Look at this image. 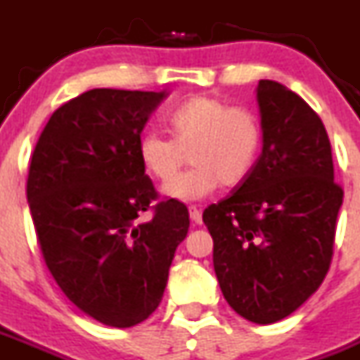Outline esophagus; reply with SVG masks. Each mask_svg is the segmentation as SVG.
<instances>
[{
    "label": "esophagus",
    "instance_id": "esophagus-1",
    "mask_svg": "<svg viewBox=\"0 0 360 360\" xmlns=\"http://www.w3.org/2000/svg\"><path fill=\"white\" fill-rule=\"evenodd\" d=\"M188 212H190V219H192V221L194 223H201L203 221V216H201V210H199L198 207H195V205H190L188 207Z\"/></svg>",
    "mask_w": 360,
    "mask_h": 360
}]
</instances>
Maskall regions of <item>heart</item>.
Instances as JSON below:
<instances>
[{"mask_svg":"<svg viewBox=\"0 0 360 360\" xmlns=\"http://www.w3.org/2000/svg\"><path fill=\"white\" fill-rule=\"evenodd\" d=\"M166 122L174 139L148 131L139 141V159L152 177L167 181L191 152L193 168L162 186V194L177 201H199L219 185H241L264 144L255 110L214 96H192L172 110Z\"/></svg>","mask_w":360,"mask_h":360,"instance_id":"obj_1","label":"heart"}]
</instances>
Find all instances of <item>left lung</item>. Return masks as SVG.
<instances>
[{"instance_id":"left-lung-1","label":"left lung","mask_w":360,"mask_h":360,"mask_svg":"<svg viewBox=\"0 0 360 360\" xmlns=\"http://www.w3.org/2000/svg\"><path fill=\"white\" fill-rule=\"evenodd\" d=\"M264 146L232 195L205 208L214 271L229 306L255 324L297 311L333 256L342 188L319 115L282 84L259 80Z\"/></svg>"}]
</instances>
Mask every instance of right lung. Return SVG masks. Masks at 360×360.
<instances>
[{
	"instance_id": "right-lung-1",
	"label": "right lung",
	"mask_w": 360,
	"mask_h": 360,
	"mask_svg": "<svg viewBox=\"0 0 360 360\" xmlns=\"http://www.w3.org/2000/svg\"><path fill=\"white\" fill-rule=\"evenodd\" d=\"M166 91L91 89L51 115L29 168L27 201L51 274L80 311L131 328L161 304L188 208L157 199L139 141ZM154 210L152 220L138 216Z\"/></svg>"
}]
</instances>
